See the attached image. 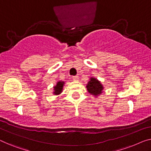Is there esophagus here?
Wrapping results in <instances>:
<instances>
[{"mask_svg": "<svg viewBox=\"0 0 151 151\" xmlns=\"http://www.w3.org/2000/svg\"><path fill=\"white\" fill-rule=\"evenodd\" d=\"M73 79L74 81H78V76H74L73 77Z\"/></svg>", "mask_w": 151, "mask_h": 151, "instance_id": "34e87169", "label": "esophagus"}]
</instances>
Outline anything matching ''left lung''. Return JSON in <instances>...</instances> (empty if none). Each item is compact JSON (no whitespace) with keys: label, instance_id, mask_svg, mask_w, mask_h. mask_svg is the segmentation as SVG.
Masks as SVG:
<instances>
[{"label":"left lung","instance_id":"1","mask_svg":"<svg viewBox=\"0 0 151 151\" xmlns=\"http://www.w3.org/2000/svg\"><path fill=\"white\" fill-rule=\"evenodd\" d=\"M86 88L90 94L97 97L101 93H102L104 87L100 81L94 77H91L86 85Z\"/></svg>","mask_w":151,"mask_h":151}]
</instances>
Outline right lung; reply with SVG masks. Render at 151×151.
Masks as SVG:
<instances>
[{
	"instance_id": "1",
	"label": "right lung",
	"mask_w": 151,
	"mask_h": 151,
	"mask_svg": "<svg viewBox=\"0 0 151 151\" xmlns=\"http://www.w3.org/2000/svg\"><path fill=\"white\" fill-rule=\"evenodd\" d=\"M65 84L64 81H60L57 82V84L55 86H53V93L55 94V96L60 95V93H62L63 91V87H64V85Z\"/></svg>"
}]
</instances>
